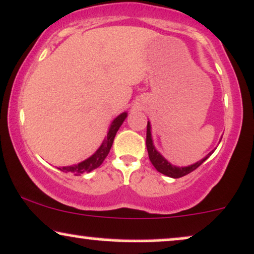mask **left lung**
<instances>
[{
  "instance_id": "obj_1",
  "label": "left lung",
  "mask_w": 254,
  "mask_h": 254,
  "mask_svg": "<svg viewBox=\"0 0 254 254\" xmlns=\"http://www.w3.org/2000/svg\"><path fill=\"white\" fill-rule=\"evenodd\" d=\"M146 149H148L149 158H150L152 166L156 168L157 172H160L161 174H163V175H166V176L173 177V179H179V177H182V176L187 175V174H189V173H191L193 170L196 169L198 166H201V164H202L203 162L206 161L207 158H208L215 150L214 149V150L208 152V154H207L206 156L202 158V160L197 161L196 163L190 164V166H187V167L174 166V164L170 163L167 158H164L163 156H162L161 152L157 151V149L155 148L154 140H152V136H151V124L149 121H148V127H146Z\"/></svg>"
}]
</instances>
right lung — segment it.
I'll return each instance as SVG.
<instances>
[{
    "mask_svg": "<svg viewBox=\"0 0 254 254\" xmlns=\"http://www.w3.org/2000/svg\"><path fill=\"white\" fill-rule=\"evenodd\" d=\"M127 117V112H123V114L118 115L112 123L110 124L108 135L105 136L103 143L100 144L99 148L97 149V151L94 152L93 155H91L90 157L86 158V160L79 162L77 164H72V166H67V167H60L58 169L61 170V172L65 173H72L74 175H80V174L84 173H88L92 172L93 169H96L103 163L104 160H105L108 154L110 152V149H111L112 143H114L115 136L117 133V131L121 125L123 124V122L125 121V118Z\"/></svg>",
    "mask_w": 254,
    "mask_h": 254,
    "instance_id": "add662e5",
    "label": "right lung"
}]
</instances>
